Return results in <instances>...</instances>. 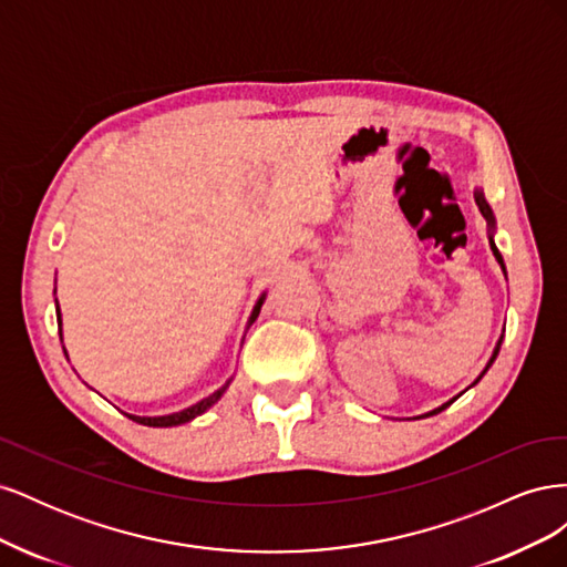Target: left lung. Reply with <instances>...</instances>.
Segmentation results:
<instances>
[{
  "label": "left lung",
  "instance_id": "left-lung-1",
  "mask_svg": "<svg viewBox=\"0 0 567 567\" xmlns=\"http://www.w3.org/2000/svg\"><path fill=\"white\" fill-rule=\"evenodd\" d=\"M475 200H477V205H480V213H483V215H485V219L489 221V227H494V215H492V208H489V205H487L485 196L477 192V194H475ZM489 246H492V252H494V257H496V262H499V265H502V269L506 271V267H504V260H502V252H499V248H496V246H494V241H489ZM502 340H504V336L499 338V342H496V348H494V354H492V359H489V362H487L485 371L477 375V381H480V379H483V375L487 373V369H489V367L494 364V359H496V354H499V348H502ZM477 381H475V383H477ZM475 383H473V385H475ZM456 398H458V394H456ZM456 398H454V400H456ZM454 400H450V402H444L442 406H437V409H433V411H427V414H423V416H419V419H425V416H435V414H440V411H444V409H447V406H450V404H452Z\"/></svg>",
  "mask_w": 567,
  "mask_h": 567
}]
</instances>
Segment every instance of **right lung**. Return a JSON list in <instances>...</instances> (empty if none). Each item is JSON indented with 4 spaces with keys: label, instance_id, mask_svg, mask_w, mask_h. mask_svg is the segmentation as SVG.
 I'll list each match as a JSON object with an SVG mask.
<instances>
[{
    "label": "right lung",
    "instance_id": "add662e5",
    "mask_svg": "<svg viewBox=\"0 0 567 567\" xmlns=\"http://www.w3.org/2000/svg\"><path fill=\"white\" fill-rule=\"evenodd\" d=\"M262 300H265V296H262L260 300H257L255 310H252V315H250V323L257 319V315H260ZM56 319H59V336H61V310H59V302H56ZM229 383H231V381H227L219 390H215V392L210 394V398H205V400L196 402L194 406H188V409H182V411H177V414H167V416H132V414H127V419H132V421H136V423H142V425H151V427H173V425L188 423L192 419L200 416L205 409H210V406L221 398V394H225V390L229 388Z\"/></svg>",
    "mask_w": 567,
    "mask_h": 567
}]
</instances>
